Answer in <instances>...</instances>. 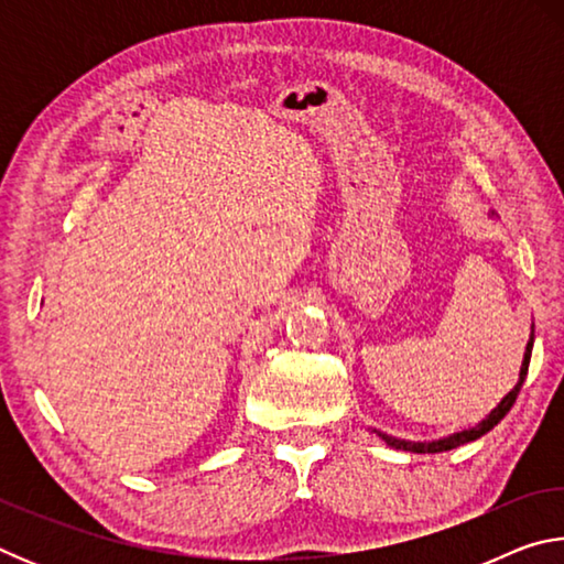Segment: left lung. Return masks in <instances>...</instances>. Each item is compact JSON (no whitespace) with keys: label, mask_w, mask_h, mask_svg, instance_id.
Instances as JSON below:
<instances>
[{"label":"left lung","mask_w":564,"mask_h":564,"mask_svg":"<svg viewBox=\"0 0 564 564\" xmlns=\"http://www.w3.org/2000/svg\"><path fill=\"white\" fill-rule=\"evenodd\" d=\"M534 328V326H532ZM532 343H534V330H530V340L528 346H524V358H522V366H520V378L518 383H514V388L510 390L508 395H505L498 408L490 410V415H485L480 423L467 427V431H460V433H453L447 437H441V441H403V437H395V435H388V433H380V431H373L380 441H383L386 445L395 447V451H405V453H445V451H453V447H460L465 443H473L477 441V437H482L485 433H490L495 425L500 423V420L510 413V408L514 405V400H518V393L520 388L524 383V378H528V368H530V356H532Z\"/></svg>","instance_id":"left-lung-1"}]
</instances>
